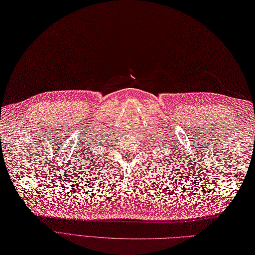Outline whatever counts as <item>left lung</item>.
<instances>
[{"label": "left lung", "instance_id": "1", "mask_svg": "<svg viewBox=\"0 0 255 255\" xmlns=\"http://www.w3.org/2000/svg\"><path fill=\"white\" fill-rule=\"evenodd\" d=\"M173 150V149H171V151L169 152V153H165V158H164V162H166V163H169V164H167V165H171L172 166V163L173 162H176V161L174 160V159L175 158L176 160V158H177V156H178V152L176 153V150H177V149H176V150H174V151H172ZM175 154L176 156H174V154ZM179 157H181V156H179ZM160 162H161V161H160ZM178 162H181V161H178ZM166 163H165V165H166ZM174 166H176V164H174ZM165 169H166V167H165ZM172 169V167H170V170ZM175 169H176V167H175Z\"/></svg>", "mask_w": 255, "mask_h": 255}]
</instances>
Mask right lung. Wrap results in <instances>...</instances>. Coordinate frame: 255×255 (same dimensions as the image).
Wrapping results in <instances>:
<instances>
[{
  "mask_svg": "<svg viewBox=\"0 0 255 255\" xmlns=\"http://www.w3.org/2000/svg\"><path fill=\"white\" fill-rule=\"evenodd\" d=\"M85 159H86V160H91V162L93 163V159H91V156H90V154H89V157H86ZM94 164H95V163H94Z\"/></svg>",
  "mask_w": 255,
  "mask_h": 255,
  "instance_id": "obj_1",
  "label": "right lung"
}]
</instances>
